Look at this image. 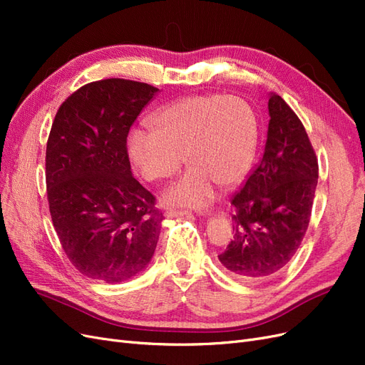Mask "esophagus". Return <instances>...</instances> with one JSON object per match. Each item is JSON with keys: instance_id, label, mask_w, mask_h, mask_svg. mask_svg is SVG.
<instances>
[{"instance_id": "esophagus-1", "label": "esophagus", "mask_w": 365, "mask_h": 365, "mask_svg": "<svg viewBox=\"0 0 365 365\" xmlns=\"http://www.w3.org/2000/svg\"><path fill=\"white\" fill-rule=\"evenodd\" d=\"M187 213H189V210H182V208H168V210H165V212H164V216L172 219V217L184 216V215H187Z\"/></svg>"}]
</instances>
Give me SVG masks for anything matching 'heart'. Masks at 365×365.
<instances>
[{
  "label": "heart",
  "instance_id": "1",
  "mask_svg": "<svg viewBox=\"0 0 365 365\" xmlns=\"http://www.w3.org/2000/svg\"><path fill=\"white\" fill-rule=\"evenodd\" d=\"M153 126L134 128L129 155L149 181L169 178L187 161L192 168L164 193L175 205L205 207L216 184L233 187L256 158L260 128L254 108L237 96L202 94L176 101L153 115Z\"/></svg>",
  "mask_w": 365,
  "mask_h": 365
}]
</instances>
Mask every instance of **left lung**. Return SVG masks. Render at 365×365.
I'll list each match as a JSON object with an SVG mask.
<instances>
[{
  "instance_id": "obj_1",
  "label": "left lung",
  "mask_w": 365,
  "mask_h": 365,
  "mask_svg": "<svg viewBox=\"0 0 365 365\" xmlns=\"http://www.w3.org/2000/svg\"><path fill=\"white\" fill-rule=\"evenodd\" d=\"M263 157L231 197L233 231L219 260L235 277L259 283L291 262L306 235L318 182V160L302 120L271 94Z\"/></svg>"
}]
</instances>
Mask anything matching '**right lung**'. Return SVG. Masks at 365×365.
<instances>
[{
  "label": "right lung",
  "mask_w": 365,
  "mask_h": 365,
  "mask_svg": "<svg viewBox=\"0 0 365 365\" xmlns=\"http://www.w3.org/2000/svg\"><path fill=\"white\" fill-rule=\"evenodd\" d=\"M158 88L103 79L74 91L47 141L46 182L53 227L74 268L120 283L150 262L163 213L130 172L128 134Z\"/></svg>",
  "instance_id": "obj_1"
}]
</instances>
